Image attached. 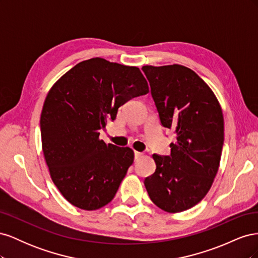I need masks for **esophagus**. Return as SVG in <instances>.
Segmentation results:
<instances>
[{"mask_svg": "<svg viewBox=\"0 0 258 258\" xmlns=\"http://www.w3.org/2000/svg\"><path fill=\"white\" fill-rule=\"evenodd\" d=\"M141 156H142V153H140V152L135 151V159H139L140 157H141Z\"/></svg>", "mask_w": 258, "mask_h": 258, "instance_id": "1", "label": "esophagus"}]
</instances>
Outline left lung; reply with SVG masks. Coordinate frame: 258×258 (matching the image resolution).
<instances>
[{"label": "left lung", "mask_w": 258, "mask_h": 258, "mask_svg": "<svg viewBox=\"0 0 258 258\" xmlns=\"http://www.w3.org/2000/svg\"><path fill=\"white\" fill-rule=\"evenodd\" d=\"M162 127L175 135L169 156L153 155L155 172L144 179L151 200L167 212L188 210L209 191L224 144V118L209 86L179 66L142 68Z\"/></svg>", "instance_id": "left-lung-1"}]
</instances>
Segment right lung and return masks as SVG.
<instances>
[{"label": "right lung", "mask_w": 258, "mask_h": 258, "mask_svg": "<svg viewBox=\"0 0 258 258\" xmlns=\"http://www.w3.org/2000/svg\"><path fill=\"white\" fill-rule=\"evenodd\" d=\"M146 93L139 68L102 58L80 62L52 86L41 115L42 146L52 182L70 204L92 211L112 201L134 151L105 144L100 130L119 106Z\"/></svg>", "instance_id": "1"}]
</instances>
